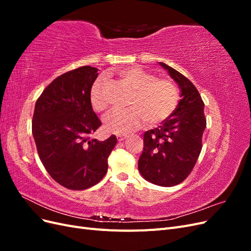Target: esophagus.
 Here are the masks:
<instances>
[{
    "label": "esophagus",
    "mask_w": 251,
    "mask_h": 251,
    "mask_svg": "<svg viewBox=\"0 0 251 251\" xmlns=\"http://www.w3.org/2000/svg\"><path fill=\"white\" fill-rule=\"evenodd\" d=\"M116 137H117V140H118L119 142H121V141H124V140L126 138V135H117Z\"/></svg>",
    "instance_id": "34e87169"
}]
</instances>
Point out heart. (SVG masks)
Instances as JSON below:
<instances>
[{
    "mask_svg": "<svg viewBox=\"0 0 251 251\" xmlns=\"http://www.w3.org/2000/svg\"><path fill=\"white\" fill-rule=\"evenodd\" d=\"M119 77L135 91L130 103L131 109L115 110L103 118L104 128L115 134H127L137 130L147 121L154 126L168 119L176 109L179 93L175 83L169 79H157L153 73L138 67L119 72ZM105 80L97 79L91 88V104L101 112L108 107L104 97Z\"/></svg>",
    "mask_w": 251,
    "mask_h": 251,
    "instance_id": "1",
    "label": "heart"
}]
</instances>
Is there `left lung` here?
<instances>
[{
	"mask_svg": "<svg viewBox=\"0 0 251 251\" xmlns=\"http://www.w3.org/2000/svg\"><path fill=\"white\" fill-rule=\"evenodd\" d=\"M159 65L178 85L181 100L168 119L144 133L138 170L151 183L170 187L181 183L194 169L206 119L204 102L193 82L166 64Z\"/></svg>",
	"mask_w": 251,
	"mask_h": 251,
	"instance_id": "left-lung-1",
	"label": "left lung"
}]
</instances>
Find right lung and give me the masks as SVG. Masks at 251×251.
Wrapping results in <instances>:
<instances>
[{"label":"right lung","instance_id":"add662e5","mask_svg":"<svg viewBox=\"0 0 251 251\" xmlns=\"http://www.w3.org/2000/svg\"><path fill=\"white\" fill-rule=\"evenodd\" d=\"M97 71L83 66L62 74L43 91L34 108L32 135L41 161L58 184L73 191L104 177L117 142L115 135L103 141L89 137L101 126L91 104Z\"/></svg>","mask_w":251,"mask_h":251}]
</instances>
